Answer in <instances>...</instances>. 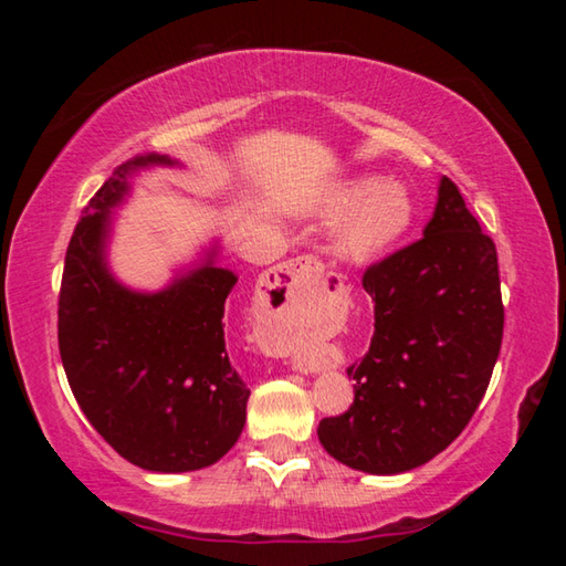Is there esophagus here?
<instances>
[{
	"mask_svg": "<svg viewBox=\"0 0 566 566\" xmlns=\"http://www.w3.org/2000/svg\"><path fill=\"white\" fill-rule=\"evenodd\" d=\"M324 282V264L314 260V256H300L290 264H282L280 270L274 272L270 286L274 290V296L282 302V306H300L310 304L314 300V294L319 292V286ZM294 367L302 371H314L312 361L306 359H294Z\"/></svg>",
	"mask_w": 566,
	"mask_h": 566,
	"instance_id": "34e87169",
	"label": "esophagus"
}]
</instances>
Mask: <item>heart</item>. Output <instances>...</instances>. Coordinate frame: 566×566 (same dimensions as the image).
<instances>
[{"instance_id": "b5f03b06", "label": "heart", "mask_w": 566, "mask_h": 566, "mask_svg": "<svg viewBox=\"0 0 566 566\" xmlns=\"http://www.w3.org/2000/svg\"><path fill=\"white\" fill-rule=\"evenodd\" d=\"M332 214H344L337 244L342 252L354 256L375 254L379 249L407 232L411 222V199L407 189L395 181H377L371 177L352 179L334 191L327 202Z\"/></svg>"}]
</instances>
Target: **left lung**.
<instances>
[{
  "instance_id": "left-lung-1",
  "label": "left lung",
  "mask_w": 566,
  "mask_h": 566,
  "mask_svg": "<svg viewBox=\"0 0 566 566\" xmlns=\"http://www.w3.org/2000/svg\"><path fill=\"white\" fill-rule=\"evenodd\" d=\"M361 286L375 334L347 369L354 401L317 434L359 472H409L462 434L490 387L504 332L496 247L442 177L424 237L369 264Z\"/></svg>"
}]
</instances>
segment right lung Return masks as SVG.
Returning a JSON list of instances; mask_svg holds the SVG:
<instances>
[{"label": "right lung", "mask_w": 566, "mask_h": 566, "mask_svg": "<svg viewBox=\"0 0 566 566\" xmlns=\"http://www.w3.org/2000/svg\"><path fill=\"white\" fill-rule=\"evenodd\" d=\"M137 157L84 207L60 286L62 364L84 417L114 452L149 472H191L222 459L242 434L249 389L227 352L224 304L237 276L214 264L159 294L124 290L104 266L109 209Z\"/></svg>", "instance_id": "obj_1"}]
</instances>
